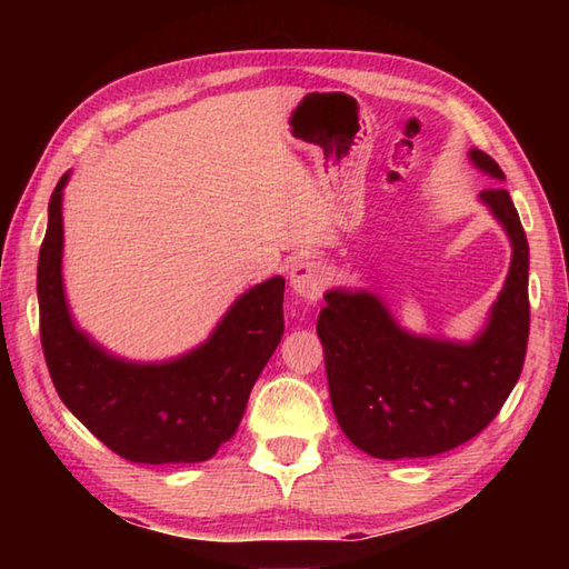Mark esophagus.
I'll return each mask as SVG.
<instances>
[{
    "instance_id": "obj_1",
    "label": "esophagus",
    "mask_w": 569,
    "mask_h": 569,
    "mask_svg": "<svg viewBox=\"0 0 569 569\" xmlns=\"http://www.w3.org/2000/svg\"><path fill=\"white\" fill-rule=\"evenodd\" d=\"M328 283L325 266L316 259H300L291 269V286L293 291L306 300H318Z\"/></svg>"
}]
</instances>
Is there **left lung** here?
<instances>
[{
  "instance_id": "obj_1",
  "label": "left lung",
  "mask_w": 569,
  "mask_h": 569,
  "mask_svg": "<svg viewBox=\"0 0 569 569\" xmlns=\"http://www.w3.org/2000/svg\"><path fill=\"white\" fill-rule=\"evenodd\" d=\"M469 159L503 180L489 153L471 149ZM481 200L511 237L513 259L487 330L471 345L408 335L369 293L325 296L318 337L335 416L371 457H432L477 438L521 377L530 330L528 239L509 190H481Z\"/></svg>"
}]
</instances>
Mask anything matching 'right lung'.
<instances>
[{
    "label": "right lung",
    "instance_id": "add662e5",
    "mask_svg": "<svg viewBox=\"0 0 569 569\" xmlns=\"http://www.w3.org/2000/svg\"><path fill=\"white\" fill-rule=\"evenodd\" d=\"M48 202L39 253V320L48 373L60 401L94 438L139 465H188L210 459L244 416L251 386L283 335L281 276L259 283L229 308L196 352L168 365H131L92 345L68 316L60 253V198Z\"/></svg>",
    "mask_w": 569,
    "mask_h": 569
}]
</instances>
